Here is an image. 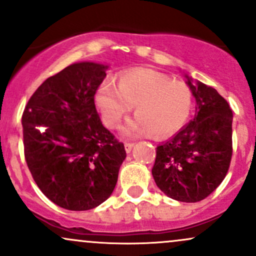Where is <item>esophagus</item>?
Wrapping results in <instances>:
<instances>
[{
  "label": "esophagus",
  "instance_id": "esophagus-1",
  "mask_svg": "<svg viewBox=\"0 0 256 256\" xmlns=\"http://www.w3.org/2000/svg\"><path fill=\"white\" fill-rule=\"evenodd\" d=\"M134 143H125V150L126 152H131L132 148H134Z\"/></svg>",
  "mask_w": 256,
  "mask_h": 256
}]
</instances>
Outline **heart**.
Wrapping results in <instances>:
<instances>
[{
  "instance_id": "obj_1",
  "label": "heart",
  "mask_w": 256,
  "mask_h": 256,
  "mask_svg": "<svg viewBox=\"0 0 256 256\" xmlns=\"http://www.w3.org/2000/svg\"><path fill=\"white\" fill-rule=\"evenodd\" d=\"M104 122L119 126L134 106L136 116L122 128L126 137H168L183 128L192 108L189 88L148 68L122 73L119 85L104 80L95 98Z\"/></svg>"
}]
</instances>
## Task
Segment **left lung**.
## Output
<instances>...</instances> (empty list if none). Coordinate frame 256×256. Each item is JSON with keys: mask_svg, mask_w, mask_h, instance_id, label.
Segmentation results:
<instances>
[{"mask_svg": "<svg viewBox=\"0 0 256 256\" xmlns=\"http://www.w3.org/2000/svg\"><path fill=\"white\" fill-rule=\"evenodd\" d=\"M196 100L195 116L158 146L152 174L158 188L176 201L198 202L224 180L232 156V110L212 86L188 74Z\"/></svg>", "mask_w": 256, "mask_h": 256, "instance_id": "1", "label": "left lung"}]
</instances>
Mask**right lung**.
<instances>
[{
    "mask_svg": "<svg viewBox=\"0 0 256 256\" xmlns=\"http://www.w3.org/2000/svg\"><path fill=\"white\" fill-rule=\"evenodd\" d=\"M107 70L90 61L70 64L43 82L22 114L28 170L40 192L64 210H88L104 202L126 158L95 107Z\"/></svg>",
    "mask_w": 256,
    "mask_h": 256,
    "instance_id": "add662e5",
    "label": "right lung"
}]
</instances>
